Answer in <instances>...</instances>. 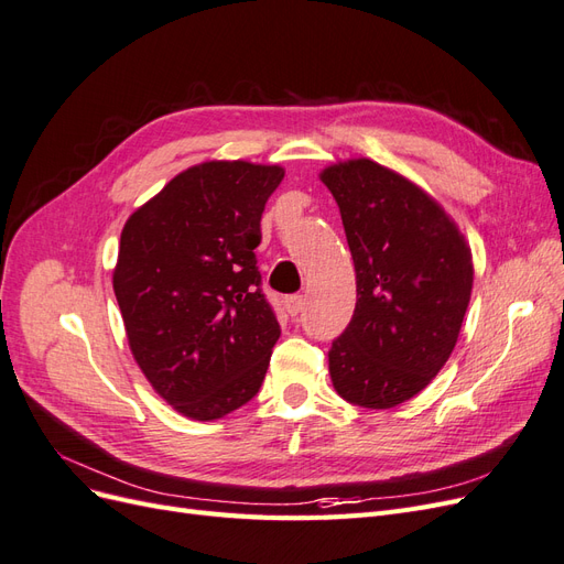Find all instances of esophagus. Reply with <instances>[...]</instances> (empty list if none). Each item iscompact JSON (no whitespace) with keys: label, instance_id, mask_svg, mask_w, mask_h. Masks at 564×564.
<instances>
[{"label":"esophagus","instance_id":"34e87169","mask_svg":"<svg viewBox=\"0 0 564 564\" xmlns=\"http://www.w3.org/2000/svg\"><path fill=\"white\" fill-rule=\"evenodd\" d=\"M303 303H305V299L301 294H292V296L284 299V308H286L289 315L294 317V315H299L303 311Z\"/></svg>","mask_w":564,"mask_h":564}]
</instances>
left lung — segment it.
Here are the masks:
<instances>
[{
	"label": "left lung",
	"instance_id": "8db88e82",
	"mask_svg": "<svg viewBox=\"0 0 564 564\" xmlns=\"http://www.w3.org/2000/svg\"><path fill=\"white\" fill-rule=\"evenodd\" d=\"M319 178L357 280L352 319L329 350L334 388L357 406H398L449 360L470 301V249L431 195L377 162H338Z\"/></svg>",
	"mask_w": 564,
	"mask_h": 564
}]
</instances>
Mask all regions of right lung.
I'll list each match as a JSON object with an SVG mask.
<instances>
[{
  "mask_svg": "<svg viewBox=\"0 0 564 564\" xmlns=\"http://www.w3.org/2000/svg\"><path fill=\"white\" fill-rule=\"evenodd\" d=\"M284 169L204 162L135 209L112 272L133 360L176 412L214 421L259 392L280 338L253 249Z\"/></svg>",
  "mask_w": 564,
  "mask_h": 564,
  "instance_id": "add662e5",
  "label": "right lung"
}]
</instances>
